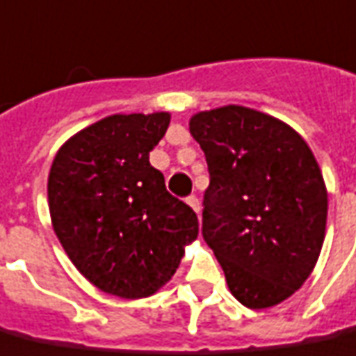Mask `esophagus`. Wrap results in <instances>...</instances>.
I'll return each mask as SVG.
<instances>
[{"label": "esophagus", "mask_w": 356, "mask_h": 356, "mask_svg": "<svg viewBox=\"0 0 356 356\" xmlns=\"http://www.w3.org/2000/svg\"><path fill=\"white\" fill-rule=\"evenodd\" d=\"M186 204L191 205L194 211L200 213V200L196 198V196H188V198H186Z\"/></svg>", "instance_id": "34e87169"}]
</instances>
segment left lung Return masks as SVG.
Segmentation results:
<instances>
[{
    "label": "left lung",
    "instance_id": "obj_1",
    "mask_svg": "<svg viewBox=\"0 0 356 356\" xmlns=\"http://www.w3.org/2000/svg\"><path fill=\"white\" fill-rule=\"evenodd\" d=\"M191 134L209 170L202 236L245 307L281 304L304 285L325 241L328 194L300 134L264 113H196Z\"/></svg>",
    "mask_w": 356,
    "mask_h": 356
}]
</instances>
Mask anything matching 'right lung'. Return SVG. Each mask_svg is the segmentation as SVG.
<instances>
[{"mask_svg":"<svg viewBox=\"0 0 356 356\" xmlns=\"http://www.w3.org/2000/svg\"><path fill=\"white\" fill-rule=\"evenodd\" d=\"M170 113L111 115L65 141L49 173L52 228L70 260L99 291L147 298L198 238V217L165 191L149 152Z\"/></svg>","mask_w":356,"mask_h":356,"instance_id":"obj_1","label":"right lung"}]
</instances>
